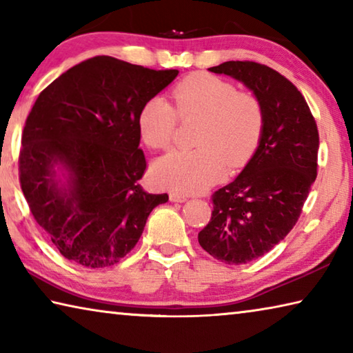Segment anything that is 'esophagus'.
I'll return each instance as SVG.
<instances>
[{"mask_svg":"<svg viewBox=\"0 0 353 353\" xmlns=\"http://www.w3.org/2000/svg\"><path fill=\"white\" fill-rule=\"evenodd\" d=\"M170 201L171 202H185V201H187V196L179 194V193H171L170 194Z\"/></svg>","mask_w":353,"mask_h":353,"instance_id":"1","label":"esophagus"}]
</instances>
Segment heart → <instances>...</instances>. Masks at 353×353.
Instances as JSON below:
<instances>
[{
  "label": "heart",
  "mask_w": 353,
  "mask_h": 353,
  "mask_svg": "<svg viewBox=\"0 0 353 353\" xmlns=\"http://www.w3.org/2000/svg\"><path fill=\"white\" fill-rule=\"evenodd\" d=\"M176 110L163 98H152L139 113L141 140L152 149L172 141L177 112L181 119H199L193 151H174L152 166L155 182L179 193H198L218 182L229 168L246 165L259 146L265 113L254 94L236 92L230 82L212 74L185 77L172 90Z\"/></svg>",
  "instance_id": "obj_1"
}]
</instances>
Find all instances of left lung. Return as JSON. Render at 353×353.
Instances as JSON below:
<instances>
[{"label": "left lung", "mask_w": 353, "mask_h": 353, "mask_svg": "<svg viewBox=\"0 0 353 353\" xmlns=\"http://www.w3.org/2000/svg\"><path fill=\"white\" fill-rule=\"evenodd\" d=\"M241 82L260 101L265 124L243 171L213 194L202 249L225 265H244L279 244L301 216L318 171L319 134L305 98L276 70L229 61L208 68Z\"/></svg>", "instance_id": "obj_1"}]
</instances>
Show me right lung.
<instances>
[{"mask_svg":"<svg viewBox=\"0 0 353 353\" xmlns=\"http://www.w3.org/2000/svg\"><path fill=\"white\" fill-rule=\"evenodd\" d=\"M177 74L97 56L39 94L21 137L20 183L65 259L115 265L139 243L149 213L168 202L140 185L139 113Z\"/></svg>","mask_w":353,"mask_h":353,"instance_id":"right-lung-1","label":"right lung"}]
</instances>
